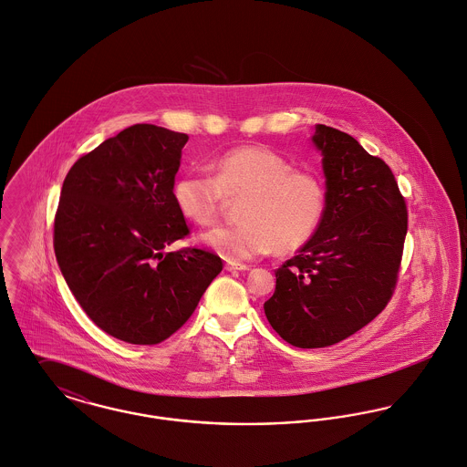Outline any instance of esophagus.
<instances>
[{"label":"esophagus","instance_id":"1","mask_svg":"<svg viewBox=\"0 0 467 467\" xmlns=\"http://www.w3.org/2000/svg\"><path fill=\"white\" fill-rule=\"evenodd\" d=\"M251 265H245V263H234V261H227L225 263V270L229 272H234V270H249Z\"/></svg>","mask_w":467,"mask_h":467}]
</instances>
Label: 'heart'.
I'll return each instance as SVG.
<instances>
[{"mask_svg": "<svg viewBox=\"0 0 467 467\" xmlns=\"http://www.w3.org/2000/svg\"><path fill=\"white\" fill-rule=\"evenodd\" d=\"M177 211L199 225L213 223L229 201H242L238 225L216 227L202 234L204 245L223 258H258L305 247L317 233L326 188L310 171L265 147H240L214 159L213 175L190 170L171 186Z\"/></svg>", "mask_w": 467, "mask_h": 467, "instance_id": "1", "label": "heart"}]
</instances>
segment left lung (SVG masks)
<instances>
[{
	"instance_id": "obj_1",
	"label": "left lung",
	"mask_w": 467,
	"mask_h": 467,
	"mask_svg": "<svg viewBox=\"0 0 467 467\" xmlns=\"http://www.w3.org/2000/svg\"><path fill=\"white\" fill-rule=\"evenodd\" d=\"M326 209L299 254L275 270L265 303L274 331L303 349L333 346L389 305L403 258L407 202L389 164L349 134L317 125Z\"/></svg>"
}]
</instances>
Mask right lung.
Instances as JSON below:
<instances>
[{
    "label": "right lung",
    "instance_id": "right-lung-1",
    "mask_svg": "<svg viewBox=\"0 0 467 467\" xmlns=\"http://www.w3.org/2000/svg\"><path fill=\"white\" fill-rule=\"evenodd\" d=\"M188 136L138 123L67 171L53 223L60 272L88 317L110 337L154 346L173 335L222 272L216 254L184 247L171 199Z\"/></svg>",
    "mask_w": 467,
    "mask_h": 467
}]
</instances>
